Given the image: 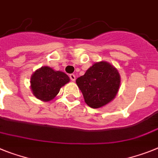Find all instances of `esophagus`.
Instances as JSON below:
<instances>
[{
    "instance_id": "obj_1",
    "label": "esophagus",
    "mask_w": 158,
    "mask_h": 158,
    "mask_svg": "<svg viewBox=\"0 0 158 158\" xmlns=\"http://www.w3.org/2000/svg\"><path fill=\"white\" fill-rule=\"evenodd\" d=\"M69 77L71 79V81H75V80H76V76L74 74H70Z\"/></svg>"
}]
</instances>
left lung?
<instances>
[{"label":"left lung","mask_w":158,"mask_h":158,"mask_svg":"<svg viewBox=\"0 0 158 158\" xmlns=\"http://www.w3.org/2000/svg\"><path fill=\"white\" fill-rule=\"evenodd\" d=\"M76 83L81 91L85 102L89 107L98 109L115 98L121 84L118 70L107 61L96 62L87 69Z\"/></svg>","instance_id":"obj_1"}]
</instances>
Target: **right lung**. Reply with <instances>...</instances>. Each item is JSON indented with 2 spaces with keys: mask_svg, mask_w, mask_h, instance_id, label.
I'll return each instance as SVG.
<instances>
[{
  "mask_svg": "<svg viewBox=\"0 0 158 158\" xmlns=\"http://www.w3.org/2000/svg\"><path fill=\"white\" fill-rule=\"evenodd\" d=\"M70 81L67 74L43 66L32 74L30 88L34 97L42 102H50L58 94L60 88Z\"/></svg>",
  "mask_w": 158,
  "mask_h": 158,
  "instance_id": "add662e5",
  "label": "right lung"
}]
</instances>
